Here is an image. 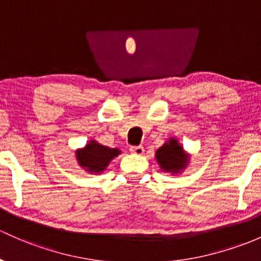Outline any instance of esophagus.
Segmentation results:
<instances>
[{
	"instance_id": "obj_1",
	"label": "esophagus",
	"mask_w": 261,
	"mask_h": 261,
	"mask_svg": "<svg viewBox=\"0 0 261 261\" xmlns=\"http://www.w3.org/2000/svg\"><path fill=\"white\" fill-rule=\"evenodd\" d=\"M130 153L136 155H143L144 154V148L143 147H130Z\"/></svg>"
}]
</instances>
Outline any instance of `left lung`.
Listing matches in <instances>:
<instances>
[{
	"label": "left lung",
	"instance_id": "8db88e82",
	"mask_svg": "<svg viewBox=\"0 0 261 261\" xmlns=\"http://www.w3.org/2000/svg\"><path fill=\"white\" fill-rule=\"evenodd\" d=\"M155 159L161 169L170 174H179L189 163L190 155L184 150L178 139L172 137L155 152Z\"/></svg>",
	"mask_w": 261,
	"mask_h": 261
}]
</instances>
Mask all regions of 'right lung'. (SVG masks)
Returning a JSON list of instances; mask_svg holds the SVG:
<instances>
[{
    "label": "right lung",
    "mask_w": 261,
    "mask_h": 261,
    "mask_svg": "<svg viewBox=\"0 0 261 261\" xmlns=\"http://www.w3.org/2000/svg\"><path fill=\"white\" fill-rule=\"evenodd\" d=\"M118 148H109L97 141H89L83 148L75 150V159L81 168L91 174H100L107 169L112 159L118 156Z\"/></svg>",
    "instance_id": "1"
}]
</instances>
